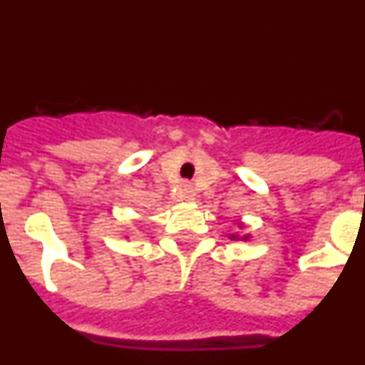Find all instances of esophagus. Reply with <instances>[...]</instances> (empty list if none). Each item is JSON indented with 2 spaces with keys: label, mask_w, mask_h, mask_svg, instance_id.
Listing matches in <instances>:
<instances>
[{
  "label": "esophagus",
  "mask_w": 365,
  "mask_h": 365,
  "mask_svg": "<svg viewBox=\"0 0 365 365\" xmlns=\"http://www.w3.org/2000/svg\"><path fill=\"white\" fill-rule=\"evenodd\" d=\"M175 195H177V199H180V201H193V197H195V192H193L192 185H182L177 188Z\"/></svg>",
  "instance_id": "obj_1"
}]
</instances>
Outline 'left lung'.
<instances>
[{"instance_id": "obj_1", "label": "left lung", "mask_w": 365, "mask_h": 365, "mask_svg": "<svg viewBox=\"0 0 365 365\" xmlns=\"http://www.w3.org/2000/svg\"><path fill=\"white\" fill-rule=\"evenodd\" d=\"M230 240H240V235L232 234V235H230ZM241 240H248V235H243V237H241Z\"/></svg>"}]
</instances>
